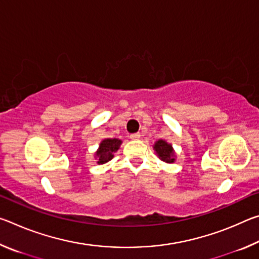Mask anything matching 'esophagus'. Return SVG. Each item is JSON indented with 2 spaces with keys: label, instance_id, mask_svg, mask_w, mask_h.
<instances>
[{
  "label": "esophagus",
  "instance_id": "1",
  "mask_svg": "<svg viewBox=\"0 0 259 259\" xmlns=\"http://www.w3.org/2000/svg\"><path fill=\"white\" fill-rule=\"evenodd\" d=\"M130 138H131V139H139V138H140V134H139V133L131 134V135H130Z\"/></svg>",
  "mask_w": 259,
  "mask_h": 259
}]
</instances>
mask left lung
Wrapping results in <instances>:
<instances>
[{
    "label": "left lung",
    "mask_w": 259,
    "mask_h": 259,
    "mask_svg": "<svg viewBox=\"0 0 259 259\" xmlns=\"http://www.w3.org/2000/svg\"><path fill=\"white\" fill-rule=\"evenodd\" d=\"M154 150L156 152L157 156H159L162 161L166 162V163H172L175 161L172 146L166 142H164V140L162 139L157 140L154 145Z\"/></svg>",
    "instance_id": "1"
}]
</instances>
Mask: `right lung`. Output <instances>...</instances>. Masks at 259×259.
<instances>
[{
  "instance_id": "right-lung-1",
  "label": "right lung",
  "mask_w": 259,
  "mask_h": 259,
  "mask_svg": "<svg viewBox=\"0 0 259 259\" xmlns=\"http://www.w3.org/2000/svg\"><path fill=\"white\" fill-rule=\"evenodd\" d=\"M121 140L116 138H107L104 139L99 145V150L96 153V156H97L98 163L104 164L108 162L109 160L113 159L114 153H115L121 145Z\"/></svg>"
}]
</instances>
